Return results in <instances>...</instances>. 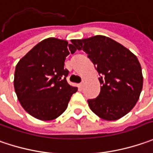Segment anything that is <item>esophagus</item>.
<instances>
[{
	"label": "esophagus",
	"mask_w": 153,
	"mask_h": 153,
	"mask_svg": "<svg viewBox=\"0 0 153 153\" xmlns=\"http://www.w3.org/2000/svg\"><path fill=\"white\" fill-rule=\"evenodd\" d=\"M84 83H85V82H84V80H82V82L79 84V88H82V87H83V86H84Z\"/></svg>",
	"instance_id": "esophagus-1"
}]
</instances>
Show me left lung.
<instances>
[{"label":"left lung","mask_w":153,"mask_h":153,"mask_svg":"<svg viewBox=\"0 0 153 153\" xmlns=\"http://www.w3.org/2000/svg\"><path fill=\"white\" fill-rule=\"evenodd\" d=\"M71 42L77 50L87 54L100 75V93L96 98L87 100L90 109L107 121L127 115L136 104L142 90V70L137 57L104 36Z\"/></svg>","instance_id":"left-lung-1"}]
</instances>
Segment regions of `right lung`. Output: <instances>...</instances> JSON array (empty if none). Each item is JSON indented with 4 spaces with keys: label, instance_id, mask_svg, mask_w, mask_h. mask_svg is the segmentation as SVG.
Listing matches in <instances>:
<instances>
[{
    "label": "right lung",
    "instance_id": "1",
    "mask_svg": "<svg viewBox=\"0 0 153 153\" xmlns=\"http://www.w3.org/2000/svg\"><path fill=\"white\" fill-rule=\"evenodd\" d=\"M76 49L66 40L44 39L19 60L14 73V90L25 110L33 117L50 121L66 110L77 91L67 81L66 57Z\"/></svg>",
    "mask_w": 153,
    "mask_h": 153
}]
</instances>
